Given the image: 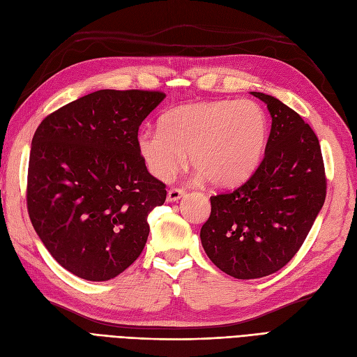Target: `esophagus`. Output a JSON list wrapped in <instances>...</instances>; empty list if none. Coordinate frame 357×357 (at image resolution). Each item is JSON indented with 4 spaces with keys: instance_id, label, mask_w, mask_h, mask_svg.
Returning <instances> with one entry per match:
<instances>
[{
    "instance_id": "34e87169",
    "label": "esophagus",
    "mask_w": 357,
    "mask_h": 357,
    "mask_svg": "<svg viewBox=\"0 0 357 357\" xmlns=\"http://www.w3.org/2000/svg\"><path fill=\"white\" fill-rule=\"evenodd\" d=\"M185 190L183 189H178V188H172L168 190V195H167V201L168 202H176L178 201L180 198H183V195H185Z\"/></svg>"
}]
</instances>
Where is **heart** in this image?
Instances as JSON below:
<instances>
[{
    "mask_svg": "<svg viewBox=\"0 0 357 357\" xmlns=\"http://www.w3.org/2000/svg\"><path fill=\"white\" fill-rule=\"evenodd\" d=\"M268 142V119L248 100L183 104L164 113L159 128L142 129L137 150L149 172L168 180L185 164L211 186L231 188L261 164Z\"/></svg>",
    "mask_w": 357,
    "mask_h": 357,
    "instance_id": "heart-1",
    "label": "heart"
}]
</instances>
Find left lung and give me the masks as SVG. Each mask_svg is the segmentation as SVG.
Listing matches in <instances>:
<instances>
[{
    "instance_id": "left-lung-1",
    "label": "left lung",
    "mask_w": 357,
    "mask_h": 357,
    "mask_svg": "<svg viewBox=\"0 0 357 357\" xmlns=\"http://www.w3.org/2000/svg\"><path fill=\"white\" fill-rule=\"evenodd\" d=\"M273 117L265 156L232 192L211 197L201 228L210 261L240 280L282 269L296 255L326 198L319 138L302 117L271 95L252 92Z\"/></svg>"
}]
</instances>
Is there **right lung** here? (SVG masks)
Listing matches in <instances>:
<instances>
[{"label":"right lung","mask_w":357,"mask_h":357,"mask_svg":"<svg viewBox=\"0 0 357 357\" xmlns=\"http://www.w3.org/2000/svg\"><path fill=\"white\" fill-rule=\"evenodd\" d=\"M155 91L102 89L49 114L31 143L26 204L55 261L107 282L132 265L147 215L167 198L137 150L138 128L164 101Z\"/></svg>","instance_id":"right-lung-1"}]
</instances>
